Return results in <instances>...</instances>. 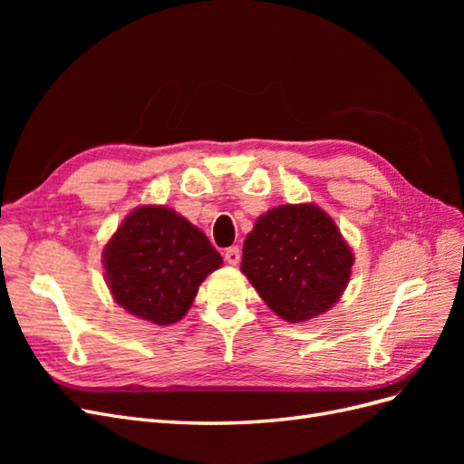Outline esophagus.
Segmentation results:
<instances>
[{"label": "esophagus", "instance_id": "obj_1", "mask_svg": "<svg viewBox=\"0 0 464 464\" xmlns=\"http://www.w3.org/2000/svg\"><path fill=\"white\" fill-rule=\"evenodd\" d=\"M240 247L237 246H232V247H228L227 251H224V259H227V263H230V265H237L240 263Z\"/></svg>", "mask_w": 464, "mask_h": 464}]
</instances>
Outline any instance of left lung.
I'll return each instance as SVG.
<instances>
[{"instance_id": "1", "label": "left lung", "mask_w": 464, "mask_h": 464, "mask_svg": "<svg viewBox=\"0 0 464 464\" xmlns=\"http://www.w3.org/2000/svg\"><path fill=\"white\" fill-rule=\"evenodd\" d=\"M354 256L334 220L314 203L266 210L244 242L242 273L285 321L323 315L339 302Z\"/></svg>"}]
</instances>
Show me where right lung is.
<instances>
[{
  "label": "right lung",
  "instance_id": "add662e5",
  "mask_svg": "<svg viewBox=\"0 0 464 464\" xmlns=\"http://www.w3.org/2000/svg\"><path fill=\"white\" fill-rule=\"evenodd\" d=\"M102 263L110 294L125 312L154 325H172L188 314L199 285L222 257L176 210L141 205L110 237Z\"/></svg>",
  "mask_w": 464,
  "mask_h": 464
}]
</instances>
